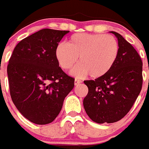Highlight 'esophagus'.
I'll list each match as a JSON object with an SVG mask.
<instances>
[{
    "mask_svg": "<svg viewBox=\"0 0 149 149\" xmlns=\"http://www.w3.org/2000/svg\"><path fill=\"white\" fill-rule=\"evenodd\" d=\"M82 83V81L79 80V79H75V81H74V84L76 86L77 85H79V83Z\"/></svg>",
    "mask_w": 149,
    "mask_h": 149,
    "instance_id": "obj_1",
    "label": "esophagus"
}]
</instances>
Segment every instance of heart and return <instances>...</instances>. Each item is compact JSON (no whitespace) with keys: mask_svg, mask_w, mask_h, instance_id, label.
<instances>
[{"mask_svg":"<svg viewBox=\"0 0 149 149\" xmlns=\"http://www.w3.org/2000/svg\"><path fill=\"white\" fill-rule=\"evenodd\" d=\"M118 55V43L111 35L100 33H76L67 43H59L55 50L58 63L69 70L77 63L72 74L83 77L89 74L96 79L106 74L114 65Z\"/></svg>","mask_w":149,"mask_h":149,"instance_id":"obj_1","label":"heart"}]
</instances>
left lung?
<instances>
[{
	"label": "left lung",
	"mask_w": 149,
	"mask_h": 149,
	"mask_svg": "<svg viewBox=\"0 0 149 149\" xmlns=\"http://www.w3.org/2000/svg\"><path fill=\"white\" fill-rule=\"evenodd\" d=\"M117 37L118 55L106 74L85 80L89 91L83 100L88 116L96 123L118 122L131 109L142 87V61L138 52L122 35Z\"/></svg>",
	"instance_id": "left-lung-1"
}]
</instances>
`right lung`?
<instances>
[{"label": "right lung", "instance_id": "1", "mask_svg": "<svg viewBox=\"0 0 149 149\" xmlns=\"http://www.w3.org/2000/svg\"><path fill=\"white\" fill-rule=\"evenodd\" d=\"M68 31L43 29L20 41L8 65L12 101L26 118L37 125L52 123L75 79L59 66L56 46Z\"/></svg>", "mask_w": 149, "mask_h": 149}]
</instances>
